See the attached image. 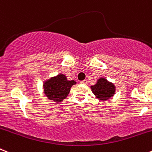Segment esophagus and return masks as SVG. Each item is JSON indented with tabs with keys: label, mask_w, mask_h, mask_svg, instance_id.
Wrapping results in <instances>:
<instances>
[{
	"label": "esophagus",
	"mask_w": 152,
	"mask_h": 152,
	"mask_svg": "<svg viewBox=\"0 0 152 152\" xmlns=\"http://www.w3.org/2000/svg\"><path fill=\"white\" fill-rule=\"evenodd\" d=\"M81 84H82V85H87L88 84V80H84V81H81Z\"/></svg>",
	"instance_id": "esophagus-1"
}]
</instances>
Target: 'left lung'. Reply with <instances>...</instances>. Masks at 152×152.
I'll return each instance as SVG.
<instances>
[{"instance_id": "1", "label": "left lung", "mask_w": 152, "mask_h": 152, "mask_svg": "<svg viewBox=\"0 0 152 152\" xmlns=\"http://www.w3.org/2000/svg\"><path fill=\"white\" fill-rule=\"evenodd\" d=\"M93 94L95 98L101 102H105L114 97L116 92V87L115 84L107 81L105 77H102L98 78L94 85L91 86Z\"/></svg>"}]
</instances>
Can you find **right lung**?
<instances>
[{
    "mask_svg": "<svg viewBox=\"0 0 152 152\" xmlns=\"http://www.w3.org/2000/svg\"><path fill=\"white\" fill-rule=\"evenodd\" d=\"M76 84V81L74 80H67L65 75L60 73L44 81V93L49 100L58 104L67 98L71 87Z\"/></svg>",
    "mask_w": 152,
    "mask_h": 152,
    "instance_id": "add662e5",
    "label": "right lung"
}]
</instances>
